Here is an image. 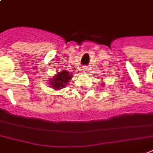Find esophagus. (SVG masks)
<instances>
[{
    "mask_svg": "<svg viewBox=\"0 0 153 153\" xmlns=\"http://www.w3.org/2000/svg\"><path fill=\"white\" fill-rule=\"evenodd\" d=\"M85 71H86V70H85Z\"/></svg>",
    "mask_w": 153,
    "mask_h": 153,
    "instance_id": "34e87169",
    "label": "esophagus"
}]
</instances>
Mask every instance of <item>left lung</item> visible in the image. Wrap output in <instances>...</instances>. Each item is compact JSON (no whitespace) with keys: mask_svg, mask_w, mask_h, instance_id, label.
Here are the masks:
<instances>
[{"mask_svg":"<svg viewBox=\"0 0 153 153\" xmlns=\"http://www.w3.org/2000/svg\"><path fill=\"white\" fill-rule=\"evenodd\" d=\"M102 85H103V84H102Z\"/></svg>","mask_w":153,"mask_h":153,"instance_id":"left-lung-1","label":"left lung"}]
</instances>
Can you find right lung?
<instances>
[{"label": "right lung", "mask_w": 153, "mask_h": 153, "mask_svg": "<svg viewBox=\"0 0 153 153\" xmlns=\"http://www.w3.org/2000/svg\"><path fill=\"white\" fill-rule=\"evenodd\" d=\"M72 73H70L69 71L64 70L62 71L57 72V74L55 75V76L52 79H50V85L55 90H60L66 87V85L71 79Z\"/></svg>", "instance_id": "1"}]
</instances>
